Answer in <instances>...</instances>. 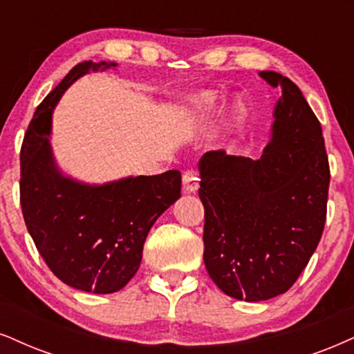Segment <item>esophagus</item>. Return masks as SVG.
Returning <instances> with one entry per match:
<instances>
[{
    "mask_svg": "<svg viewBox=\"0 0 354 354\" xmlns=\"http://www.w3.org/2000/svg\"><path fill=\"white\" fill-rule=\"evenodd\" d=\"M184 192L187 194H194V192L198 190V172L197 169H187L184 174Z\"/></svg>",
    "mask_w": 354,
    "mask_h": 354,
    "instance_id": "esophagus-1",
    "label": "esophagus"
}]
</instances>
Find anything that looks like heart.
Instances as JSON below:
<instances>
[{"label":"heart","instance_id":"heart-1","mask_svg":"<svg viewBox=\"0 0 354 354\" xmlns=\"http://www.w3.org/2000/svg\"><path fill=\"white\" fill-rule=\"evenodd\" d=\"M221 97L215 91H200L189 98L185 104V121L189 124H202L212 120L220 111ZM248 120L246 104L236 102L233 106V118H231V129L234 134H239L244 129Z\"/></svg>","mask_w":354,"mask_h":354}]
</instances>
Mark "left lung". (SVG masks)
Instances as JSON below:
<instances>
[{
    "label": "left lung",
    "mask_w": 354,
    "mask_h": 354,
    "mask_svg": "<svg viewBox=\"0 0 354 354\" xmlns=\"http://www.w3.org/2000/svg\"><path fill=\"white\" fill-rule=\"evenodd\" d=\"M282 95L257 160L210 151L198 160L205 268L230 297L261 302L287 292L317 250L330 167L320 121L302 91L272 71Z\"/></svg>",
    "instance_id": "obj_1"
}]
</instances>
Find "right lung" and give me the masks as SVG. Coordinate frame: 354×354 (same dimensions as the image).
Instances as JSON below:
<instances>
[{"label":"right lung","mask_w":354,"mask_h":354,"mask_svg":"<svg viewBox=\"0 0 354 354\" xmlns=\"http://www.w3.org/2000/svg\"><path fill=\"white\" fill-rule=\"evenodd\" d=\"M116 62H82L44 98L21 147V207L49 269L73 289L113 294L138 272L156 220L180 198L178 170L86 184L65 176L50 144L52 115L68 86Z\"/></svg>","instance_id":"right-lung-1"}]
</instances>
